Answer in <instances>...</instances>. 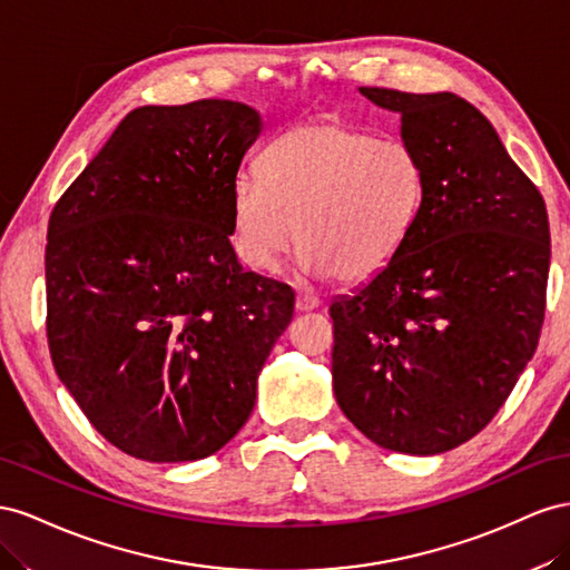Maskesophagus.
<instances>
[{
    "instance_id": "1",
    "label": "esophagus",
    "mask_w": 570,
    "mask_h": 570,
    "mask_svg": "<svg viewBox=\"0 0 570 570\" xmlns=\"http://www.w3.org/2000/svg\"><path fill=\"white\" fill-rule=\"evenodd\" d=\"M320 305V301L315 296H307V294H298L296 296V311L298 313H311Z\"/></svg>"
}]
</instances>
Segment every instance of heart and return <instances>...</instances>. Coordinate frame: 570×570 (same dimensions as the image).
<instances>
[{
  "label": "heart",
  "instance_id": "obj_1",
  "mask_svg": "<svg viewBox=\"0 0 570 570\" xmlns=\"http://www.w3.org/2000/svg\"><path fill=\"white\" fill-rule=\"evenodd\" d=\"M232 186V238L240 263L272 272L298 236L301 269L341 284L375 279L399 255L422 203L409 145L338 119L291 128Z\"/></svg>",
  "mask_w": 570,
  "mask_h": 570
}]
</instances>
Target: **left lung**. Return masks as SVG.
Listing matches in <instances>:
<instances>
[{"label": "left lung", "mask_w": 570, "mask_h": 570, "mask_svg": "<svg viewBox=\"0 0 570 570\" xmlns=\"http://www.w3.org/2000/svg\"><path fill=\"white\" fill-rule=\"evenodd\" d=\"M357 90L401 114L422 203L392 265L330 305L334 396L377 446L434 456L487 428L538 348L547 207L463 97Z\"/></svg>", "instance_id": "left-lung-1"}]
</instances>
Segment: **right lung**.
<instances>
[{"mask_svg": "<svg viewBox=\"0 0 570 570\" xmlns=\"http://www.w3.org/2000/svg\"><path fill=\"white\" fill-rule=\"evenodd\" d=\"M263 117L232 100L138 107L55 205L47 341L109 444L150 463L213 456L246 425L294 291L243 272L232 186Z\"/></svg>", "mask_w": 570, "mask_h": 570, "instance_id": "obj_1", "label": "right lung"}]
</instances>
